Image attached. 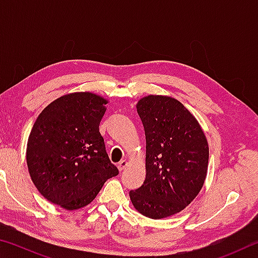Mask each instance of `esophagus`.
<instances>
[{
	"mask_svg": "<svg viewBox=\"0 0 258 258\" xmlns=\"http://www.w3.org/2000/svg\"><path fill=\"white\" fill-rule=\"evenodd\" d=\"M127 161L126 160H120L119 163H118V169L119 171H123V169H125L126 168V166H127Z\"/></svg>",
	"mask_w": 258,
	"mask_h": 258,
	"instance_id": "1",
	"label": "esophagus"
}]
</instances>
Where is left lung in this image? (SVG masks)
Here are the masks:
<instances>
[{
  "instance_id": "8db88e82",
  "label": "left lung",
  "mask_w": 258,
  "mask_h": 258,
  "mask_svg": "<svg viewBox=\"0 0 258 258\" xmlns=\"http://www.w3.org/2000/svg\"><path fill=\"white\" fill-rule=\"evenodd\" d=\"M146 133V180L130 198L139 213L160 220L181 212L204 185L208 143L197 119L171 97L148 95L137 104Z\"/></svg>"
}]
</instances>
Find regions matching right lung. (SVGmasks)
Returning <instances> with one entry per match:
<instances>
[{
  "mask_svg": "<svg viewBox=\"0 0 258 258\" xmlns=\"http://www.w3.org/2000/svg\"><path fill=\"white\" fill-rule=\"evenodd\" d=\"M108 101L90 92L71 93L44 108L30 131L26 159L32 181L49 202L78 209L118 175L99 125Z\"/></svg>",
  "mask_w": 258,
  "mask_h": 258,
  "instance_id": "right-lung-1",
  "label": "right lung"
}]
</instances>
